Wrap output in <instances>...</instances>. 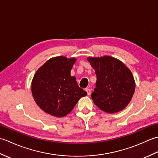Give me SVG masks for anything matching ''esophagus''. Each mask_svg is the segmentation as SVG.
Segmentation results:
<instances>
[{
  "instance_id": "34e87169",
  "label": "esophagus",
  "mask_w": 158,
  "mask_h": 158,
  "mask_svg": "<svg viewBox=\"0 0 158 158\" xmlns=\"http://www.w3.org/2000/svg\"><path fill=\"white\" fill-rule=\"evenodd\" d=\"M85 91L87 92V93H88V95L89 96L90 94H91V89H90L89 88H86Z\"/></svg>"
}]
</instances>
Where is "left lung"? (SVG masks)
Instances as JSON below:
<instances>
[{"label":"left lung","mask_w":158,"mask_h":158,"mask_svg":"<svg viewBox=\"0 0 158 158\" xmlns=\"http://www.w3.org/2000/svg\"><path fill=\"white\" fill-rule=\"evenodd\" d=\"M97 77L92 93L94 103L103 111L115 113L126 108L135 90V81L130 69L109 56L88 58Z\"/></svg>","instance_id":"1"}]
</instances>
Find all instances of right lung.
Instances as JSON below:
<instances>
[{
    "mask_svg": "<svg viewBox=\"0 0 158 158\" xmlns=\"http://www.w3.org/2000/svg\"><path fill=\"white\" fill-rule=\"evenodd\" d=\"M75 58L54 57L37 70L33 77V98L43 111L62 117L73 109L87 92L79 88L76 78L70 75Z\"/></svg>",
    "mask_w": 158,
    "mask_h": 158,
    "instance_id": "right-lung-1",
    "label": "right lung"
}]
</instances>
